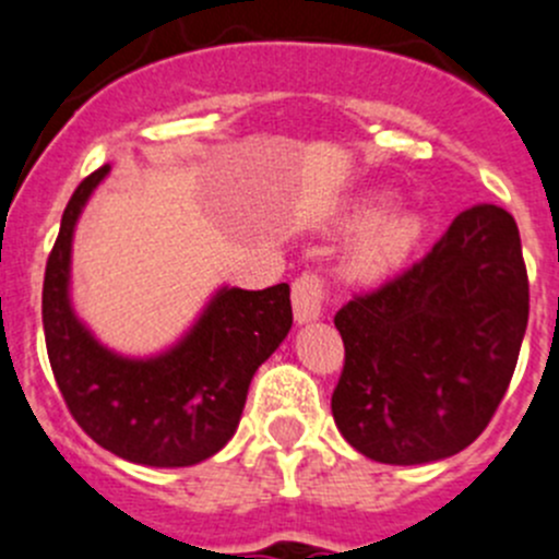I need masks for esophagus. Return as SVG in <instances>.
I'll return each mask as SVG.
<instances>
[{
  "label": "esophagus",
  "instance_id": "1",
  "mask_svg": "<svg viewBox=\"0 0 559 559\" xmlns=\"http://www.w3.org/2000/svg\"><path fill=\"white\" fill-rule=\"evenodd\" d=\"M324 281L317 273H302L300 278L292 284V308H295V322L308 324L317 322L324 313Z\"/></svg>",
  "mask_w": 559,
  "mask_h": 559
}]
</instances>
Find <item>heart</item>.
<instances>
[{"mask_svg":"<svg viewBox=\"0 0 559 559\" xmlns=\"http://www.w3.org/2000/svg\"><path fill=\"white\" fill-rule=\"evenodd\" d=\"M373 215H377V204L362 207L352 221V224H366L346 253V273L357 281H377L395 273L412 257L417 242L424 240L426 224L420 215L409 210H395L371 222Z\"/></svg>","mask_w":559,"mask_h":559,"instance_id":"heart-1","label":"heart"}]
</instances>
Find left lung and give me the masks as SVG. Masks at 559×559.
Wrapping results in <instances>:
<instances>
[{"mask_svg": "<svg viewBox=\"0 0 559 559\" xmlns=\"http://www.w3.org/2000/svg\"><path fill=\"white\" fill-rule=\"evenodd\" d=\"M527 317L513 215L459 213L420 262L335 313L346 355L330 406L344 440L401 467L473 445L511 384Z\"/></svg>", "mask_w": 559, "mask_h": 559, "instance_id": "left-lung-1", "label": "left lung"}]
</instances>
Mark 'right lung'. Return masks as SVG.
I'll list each match as a JSON object with an SVG mask.
<instances>
[{
    "label": "right lung",
    "mask_w": 559,
    "mask_h": 559,
    "mask_svg": "<svg viewBox=\"0 0 559 559\" xmlns=\"http://www.w3.org/2000/svg\"><path fill=\"white\" fill-rule=\"evenodd\" d=\"M108 169L75 188L48 257V360L70 415L97 445L133 464L191 467L235 437L253 373L292 328L289 284L221 286L193 328L160 355L124 357L103 346L70 302V253L81 210Z\"/></svg>",
    "instance_id": "add662e5"
}]
</instances>
